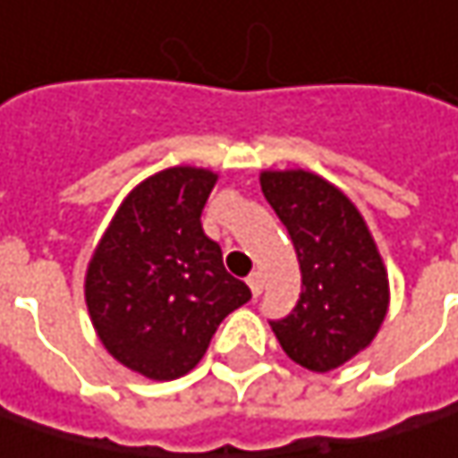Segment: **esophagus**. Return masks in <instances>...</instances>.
I'll return each instance as SVG.
<instances>
[{
  "label": "esophagus",
  "instance_id": "obj_1",
  "mask_svg": "<svg viewBox=\"0 0 458 458\" xmlns=\"http://www.w3.org/2000/svg\"><path fill=\"white\" fill-rule=\"evenodd\" d=\"M246 283H249V287H251L254 298L256 295H261V290H264V277H261V272H251Z\"/></svg>",
  "mask_w": 458,
  "mask_h": 458
}]
</instances>
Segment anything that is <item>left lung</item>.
Listing matches in <instances>:
<instances>
[{
  "instance_id": "1",
  "label": "left lung",
  "mask_w": 458,
  "mask_h": 458,
  "mask_svg": "<svg viewBox=\"0 0 458 458\" xmlns=\"http://www.w3.org/2000/svg\"><path fill=\"white\" fill-rule=\"evenodd\" d=\"M261 191L290 233L301 298L269 321L284 355L327 373L365 350L389 310V275L363 215L336 186L309 171H264Z\"/></svg>"
}]
</instances>
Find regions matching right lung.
<instances>
[{"mask_svg":"<svg viewBox=\"0 0 458 458\" xmlns=\"http://www.w3.org/2000/svg\"><path fill=\"white\" fill-rule=\"evenodd\" d=\"M217 174L175 165L129 191L85 275V301L103 347L152 381L202 360L230 310L251 298L202 230Z\"/></svg>","mask_w":458,"mask_h":458,"instance_id":"obj_1","label":"right lung"}]
</instances>
